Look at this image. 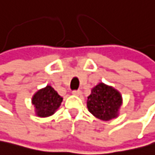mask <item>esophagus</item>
Returning a JSON list of instances; mask_svg holds the SVG:
<instances>
[{"mask_svg": "<svg viewBox=\"0 0 155 155\" xmlns=\"http://www.w3.org/2000/svg\"><path fill=\"white\" fill-rule=\"evenodd\" d=\"M72 94L74 96H81V95H82V92H81L80 90H75V91L72 92Z\"/></svg>", "mask_w": 155, "mask_h": 155, "instance_id": "1", "label": "esophagus"}]
</instances>
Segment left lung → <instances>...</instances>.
I'll use <instances>...</instances> for the list:
<instances>
[{"mask_svg":"<svg viewBox=\"0 0 155 155\" xmlns=\"http://www.w3.org/2000/svg\"><path fill=\"white\" fill-rule=\"evenodd\" d=\"M122 104L121 94L114 88L104 83L97 84L92 89L88 97L87 107L95 117L109 121L118 116Z\"/></svg>","mask_w":155,"mask_h":155,"instance_id":"left-lung-1","label":"left lung"}]
</instances>
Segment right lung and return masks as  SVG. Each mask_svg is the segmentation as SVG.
Instances as JSON below:
<instances>
[{"label":"right lung","instance_id":"add662e5","mask_svg":"<svg viewBox=\"0 0 155 155\" xmlns=\"http://www.w3.org/2000/svg\"><path fill=\"white\" fill-rule=\"evenodd\" d=\"M62 97L51 86L48 85L35 94L32 97V104L35 107L36 115L39 117L51 116L61 104Z\"/></svg>","mask_w":155,"mask_h":155}]
</instances>
